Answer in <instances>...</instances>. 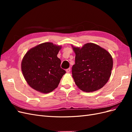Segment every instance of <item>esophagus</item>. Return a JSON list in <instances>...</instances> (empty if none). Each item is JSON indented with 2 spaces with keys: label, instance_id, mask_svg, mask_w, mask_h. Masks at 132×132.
Listing matches in <instances>:
<instances>
[{
  "label": "esophagus",
  "instance_id": "esophagus-1",
  "mask_svg": "<svg viewBox=\"0 0 132 132\" xmlns=\"http://www.w3.org/2000/svg\"><path fill=\"white\" fill-rule=\"evenodd\" d=\"M66 71H67V73H70V68H68V69H66Z\"/></svg>",
  "mask_w": 132,
  "mask_h": 132
}]
</instances>
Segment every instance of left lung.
Masks as SVG:
<instances>
[{"label": "left lung", "mask_w": 132, "mask_h": 132, "mask_svg": "<svg viewBox=\"0 0 132 132\" xmlns=\"http://www.w3.org/2000/svg\"><path fill=\"white\" fill-rule=\"evenodd\" d=\"M75 64L72 75L75 84L85 92L100 89L109 80L113 67V59L105 49L93 43L81 48L74 47Z\"/></svg>", "instance_id": "obj_1"}]
</instances>
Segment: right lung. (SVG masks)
Masks as SVG:
<instances>
[{
  "instance_id": "add662e5",
  "label": "right lung",
  "mask_w": 132,
  "mask_h": 132,
  "mask_svg": "<svg viewBox=\"0 0 132 132\" xmlns=\"http://www.w3.org/2000/svg\"><path fill=\"white\" fill-rule=\"evenodd\" d=\"M61 47L46 42L30 49L23 57L21 70L32 88L49 93L58 87L66 71L61 68L57 54Z\"/></svg>"
}]
</instances>
